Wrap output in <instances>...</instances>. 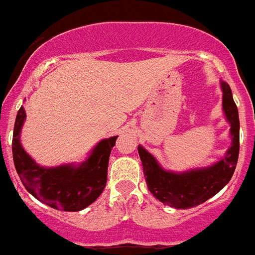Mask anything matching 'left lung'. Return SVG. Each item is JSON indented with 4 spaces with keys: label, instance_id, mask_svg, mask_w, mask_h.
<instances>
[{
    "label": "left lung",
    "instance_id": "8db88e82",
    "mask_svg": "<svg viewBox=\"0 0 255 255\" xmlns=\"http://www.w3.org/2000/svg\"><path fill=\"white\" fill-rule=\"evenodd\" d=\"M221 88L224 92L222 107L226 120L231 126V147L221 161L208 167L193 168L185 172H172L162 168L157 159L141 145L138 147L148 189L153 197L162 203L177 209L199 206L217 194L233 177L240 148V121L231 88L225 82H221Z\"/></svg>",
    "mask_w": 255,
    "mask_h": 255
}]
</instances>
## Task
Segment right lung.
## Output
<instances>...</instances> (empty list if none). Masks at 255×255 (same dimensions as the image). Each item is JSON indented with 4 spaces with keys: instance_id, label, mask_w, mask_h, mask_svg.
<instances>
[{
    "instance_id": "obj_1",
    "label": "right lung",
    "mask_w": 255,
    "mask_h": 255,
    "mask_svg": "<svg viewBox=\"0 0 255 255\" xmlns=\"http://www.w3.org/2000/svg\"><path fill=\"white\" fill-rule=\"evenodd\" d=\"M25 110L17 111L12 135V157L22 185L34 198L55 209L76 212L87 208L102 194L107 182L108 159L117 136L103 139L83 163L42 167L24 150L20 132Z\"/></svg>"
}]
</instances>
